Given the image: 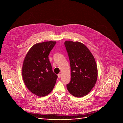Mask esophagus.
Wrapping results in <instances>:
<instances>
[{"label": "esophagus", "instance_id": "obj_1", "mask_svg": "<svg viewBox=\"0 0 123 123\" xmlns=\"http://www.w3.org/2000/svg\"><path fill=\"white\" fill-rule=\"evenodd\" d=\"M58 76L59 78H60L61 76V74H59L58 75Z\"/></svg>", "mask_w": 123, "mask_h": 123}]
</instances>
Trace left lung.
Returning a JSON list of instances; mask_svg holds the SVG:
<instances>
[{"instance_id": "8db88e82", "label": "left lung", "mask_w": 123, "mask_h": 123, "mask_svg": "<svg viewBox=\"0 0 123 123\" xmlns=\"http://www.w3.org/2000/svg\"><path fill=\"white\" fill-rule=\"evenodd\" d=\"M70 60L71 80L66 86L70 94L76 97L88 94L97 81L98 70L93 55L80 42L65 41Z\"/></svg>"}]
</instances>
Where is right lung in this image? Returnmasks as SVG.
<instances>
[{"label":"right lung","instance_id":"obj_1","mask_svg":"<svg viewBox=\"0 0 123 123\" xmlns=\"http://www.w3.org/2000/svg\"><path fill=\"white\" fill-rule=\"evenodd\" d=\"M56 43L50 41L35 44L24 60L22 76L25 84L30 92L40 97L51 92L58 78L48 59Z\"/></svg>","mask_w":123,"mask_h":123}]
</instances>
